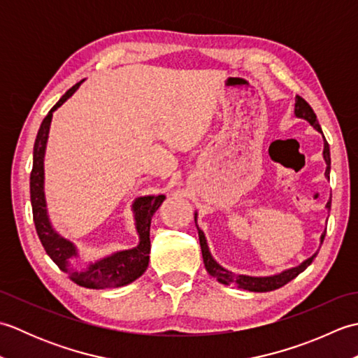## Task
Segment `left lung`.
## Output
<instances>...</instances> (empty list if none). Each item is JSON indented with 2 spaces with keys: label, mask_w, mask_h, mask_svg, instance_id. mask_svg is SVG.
Instances as JSON below:
<instances>
[{
  "label": "left lung",
  "mask_w": 358,
  "mask_h": 358,
  "mask_svg": "<svg viewBox=\"0 0 358 358\" xmlns=\"http://www.w3.org/2000/svg\"><path fill=\"white\" fill-rule=\"evenodd\" d=\"M295 115L300 117V118H305L306 121H309L310 126H314L318 132H322V127H320V124H318V120H317L315 112L308 104V101L303 100L300 95L295 96ZM323 157H324L326 164H328V167H326L324 175L329 178L331 154H329V144H328V141H326V140H324ZM326 208L331 209V201H328V204H326ZM324 235H326V232L322 235V243L324 240ZM199 237H200L203 262H204V266H206V271L210 273V275L214 277V278H217L220 283L234 285V286H237L240 289H246V291H250V292H269V291H273V289H278L281 286H285L286 283H289V281L294 280L296 275H299V273H301L303 271H305L308 266L313 263L314 258L317 257V254H314L313 257L308 258L306 262H303L300 266H296V268H292V269H287L285 272H281V273H278V275H272V277L235 275L234 272L222 268V266H220L214 260V258H212V255L209 252L206 238H204V234L200 229H199Z\"/></svg>",
  "instance_id": "left-lung-1"
}]
</instances>
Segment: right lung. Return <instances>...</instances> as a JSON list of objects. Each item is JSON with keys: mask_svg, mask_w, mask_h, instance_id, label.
<instances>
[{"mask_svg": "<svg viewBox=\"0 0 358 358\" xmlns=\"http://www.w3.org/2000/svg\"><path fill=\"white\" fill-rule=\"evenodd\" d=\"M81 85V81L72 86L67 92L59 98V101L49 110L48 115L44 117L43 123L38 131L35 146H34V166L30 172V203H32V214L34 223L38 237H40L41 245L45 252L52 258L59 269L67 273L73 283L89 289H109L118 287L132 283L134 280L141 277L144 271L148 269L149 264V252H150V220L154 217L158 208L164 201V195L157 196H140L134 203L135 210V222L136 231L140 235V245L134 249L121 250V252L106 257L103 260L94 264H89L85 271H71L69 260L72 257H77L71 241L64 240L63 237L52 229L48 218V210H45V200L43 192L44 183V150L45 143H48L49 127L52 121V113L62 106L67 98H69L75 90Z\"/></svg>", "mask_w": 358, "mask_h": 358, "instance_id": "right-lung-1", "label": "right lung"}]
</instances>
